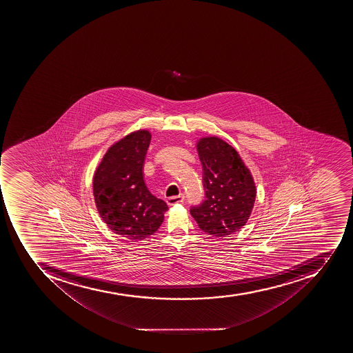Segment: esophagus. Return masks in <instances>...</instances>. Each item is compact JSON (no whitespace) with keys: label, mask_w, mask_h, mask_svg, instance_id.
Instances as JSON below:
<instances>
[{"label":"esophagus","mask_w":353,"mask_h":353,"mask_svg":"<svg viewBox=\"0 0 353 353\" xmlns=\"http://www.w3.org/2000/svg\"><path fill=\"white\" fill-rule=\"evenodd\" d=\"M184 201V195L180 194L178 196H171L168 197L167 203L168 205H175V204H179V203H182Z\"/></svg>","instance_id":"obj_1"}]
</instances>
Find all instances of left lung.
<instances>
[{
    "label": "left lung",
    "mask_w": 353,
    "mask_h": 353,
    "mask_svg": "<svg viewBox=\"0 0 353 353\" xmlns=\"http://www.w3.org/2000/svg\"><path fill=\"white\" fill-rule=\"evenodd\" d=\"M195 147L202 164L205 200L190 212L208 235L228 237L250 219L257 194L255 181L239 153L219 137H202Z\"/></svg>",
    "instance_id": "8db88e82"
}]
</instances>
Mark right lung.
I'll list each match as a JSON object with an SVG mask.
<instances>
[{"mask_svg":"<svg viewBox=\"0 0 353 353\" xmlns=\"http://www.w3.org/2000/svg\"><path fill=\"white\" fill-rule=\"evenodd\" d=\"M148 129L132 131L105 151L92 178L94 204L114 233L143 241L161 226L167 203L151 194L143 180L150 145Z\"/></svg>","mask_w":353,"mask_h":353,"instance_id":"1","label":"right lung"}]
</instances>
